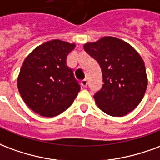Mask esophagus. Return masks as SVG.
I'll list each match as a JSON object with an SVG mask.
<instances>
[{
    "label": "esophagus",
    "instance_id": "34e87169",
    "mask_svg": "<svg viewBox=\"0 0 160 160\" xmlns=\"http://www.w3.org/2000/svg\"><path fill=\"white\" fill-rule=\"evenodd\" d=\"M81 84L82 87H87V85H88V80H87V79H83V80H82Z\"/></svg>",
    "mask_w": 160,
    "mask_h": 160
}]
</instances>
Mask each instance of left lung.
<instances>
[{
  "label": "left lung",
  "mask_w": 160,
  "mask_h": 160,
  "mask_svg": "<svg viewBox=\"0 0 160 160\" xmlns=\"http://www.w3.org/2000/svg\"><path fill=\"white\" fill-rule=\"evenodd\" d=\"M84 50L101 66L103 82L94 94L97 107L112 117L132 112L145 94L148 77L145 64L130 44L113 37L85 43Z\"/></svg>",
  "instance_id": "8db88e82"
}]
</instances>
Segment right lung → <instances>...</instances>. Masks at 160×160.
Returning <instances> with one entry per match:
<instances>
[{
    "mask_svg": "<svg viewBox=\"0 0 160 160\" xmlns=\"http://www.w3.org/2000/svg\"><path fill=\"white\" fill-rule=\"evenodd\" d=\"M75 43L55 39L37 47L25 58L18 77L24 103L42 117H55L72 106L80 91L66 65Z\"/></svg>",
    "mask_w": 160,
    "mask_h": 160,
    "instance_id": "add662e5",
    "label": "right lung"
}]
</instances>
